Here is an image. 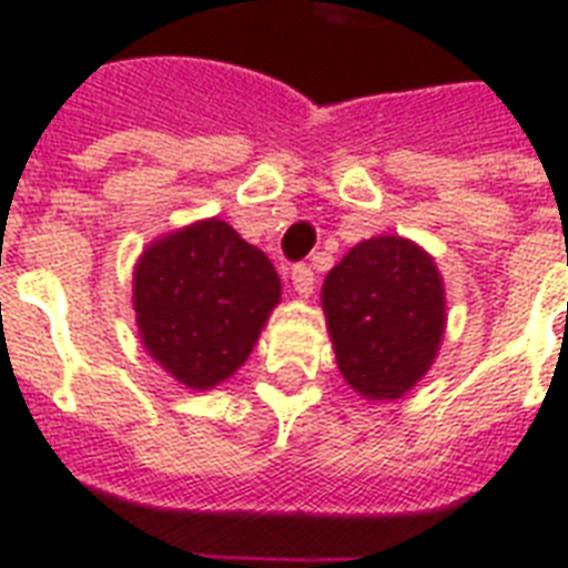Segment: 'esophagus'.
<instances>
[{
  "instance_id": "1",
  "label": "esophagus",
  "mask_w": 568,
  "mask_h": 568,
  "mask_svg": "<svg viewBox=\"0 0 568 568\" xmlns=\"http://www.w3.org/2000/svg\"><path fill=\"white\" fill-rule=\"evenodd\" d=\"M292 285H294V292H297V297H312V292H315V274H312V267L294 265Z\"/></svg>"
}]
</instances>
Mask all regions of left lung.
Listing matches in <instances>:
<instances>
[{"label":"left lung","mask_w":568,"mask_h":568,"mask_svg":"<svg viewBox=\"0 0 568 568\" xmlns=\"http://www.w3.org/2000/svg\"><path fill=\"white\" fill-rule=\"evenodd\" d=\"M336 365L365 400H397L430 372L445 336V283L433 256L404 235L347 250L321 285Z\"/></svg>","instance_id":"8db88e82"}]
</instances>
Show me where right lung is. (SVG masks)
I'll list each match as a JSON object with an SVG mask.
<instances>
[{
    "label": "right lung",
    "mask_w": 568,
    "mask_h": 568,
    "mask_svg": "<svg viewBox=\"0 0 568 568\" xmlns=\"http://www.w3.org/2000/svg\"><path fill=\"white\" fill-rule=\"evenodd\" d=\"M280 294L271 258L217 217L150 241L132 274L141 345L194 392L221 386L247 363Z\"/></svg>",
    "instance_id": "1"
}]
</instances>
